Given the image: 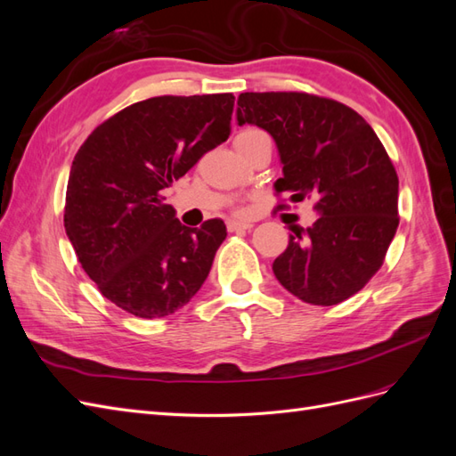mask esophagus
<instances>
[{"label":"esophagus","mask_w":456,"mask_h":456,"mask_svg":"<svg viewBox=\"0 0 456 456\" xmlns=\"http://www.w3.org/2000/svg\"><path fill=\"white\" fill-rule=\"evenodd\" d=\"M226 228H228V232H241V230H251L253 224L251 223H240V220H228Z\"/></svg>","instance_id":"1"}]
</instances>
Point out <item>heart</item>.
Masks as SVG:
<instances>
[{"label":"heart","instance_id":"heart-1","mask_svg":"<svg viewBox=\"0 0 456 456\" xmlns=\"http://www.w3.org/2000/svg\"><path fill=\"white\" fill-rule=\"evenodd\" d=\"M258 133H262V131H258V129H243L241 133H238V134H236V141L251 139V136H255V134H258ZM236 141H233V142H236Z\"/></svg>","mask_w":456,"mask_h":456}]
</instances>
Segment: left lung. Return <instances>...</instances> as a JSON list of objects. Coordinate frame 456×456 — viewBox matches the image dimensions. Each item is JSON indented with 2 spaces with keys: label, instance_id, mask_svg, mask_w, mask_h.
<instances>
[{
  "label": "left lung",
  "instance_id": "8db88e82",
  "mask_svg": "<svg viewBox=\"0 0 456 456\" xmlns=\"http://www.w3.org/2000/svg\"><path fill=\"white\" fill-rule=\"evenodd\" d=\"M238 123L268 131L280 150L278 194L317 196L320 218L293 228L273 260L278 281L297 298L333 306L369 283L395 236L397 173L377 133L350 106L325 96L241 93Z\"/></svg>",
  "mask_w": 456,
  "mask_h": 456
}]
</instances>
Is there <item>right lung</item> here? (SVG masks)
I'll use <instances>...</instances> for the list:
<instances>
[{
	"label": "right lung",
	"instance_id": "1",
	"mask_svg": "<svg viewBox=\"0 0 456 456\" xmlns=\"http://www.w3.org/2000/svg\"><path fill=\"white\" fill-rule=\"evenodd\" d=\"M232 93L134 102L81 144L68 178L64 228L81 268L116 306L171 315L209 275L226 238L220 218L183 226L163 190L230 136Z\"/></svg>",
	"mask_w": 456,
	"mask_h": 456
}]
</instances>
